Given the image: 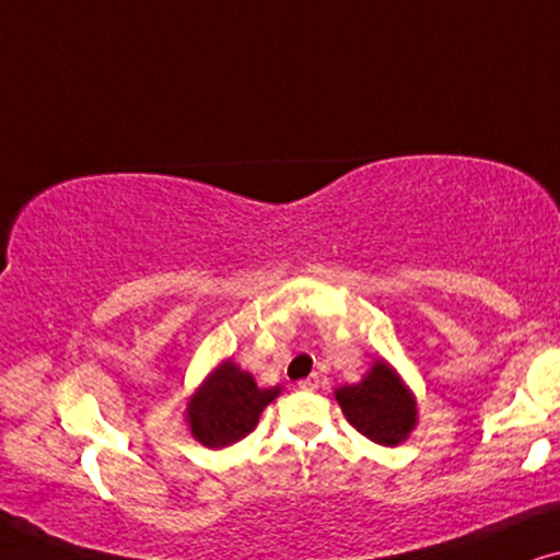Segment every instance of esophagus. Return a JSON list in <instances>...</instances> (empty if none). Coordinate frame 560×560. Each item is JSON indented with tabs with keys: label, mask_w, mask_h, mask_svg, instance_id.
Instances as JSON below:
<instances>
[{
	"label": "esophagus",
	"mask_w": 560,
	"mask_h": 560,
	"mask_svg": "<svg viewBox=\"0 0 560 560\" xmlns=\"http://www.w3.org/2000/svg\"><path fill=\"white\" fill-rule=\"evenodd\" d=\"M299 388H302V390H317L319 388V375L312 373L310 377H304V381H299Z\"/></svg>",
	"instance_id": "1"
}]
</instances>
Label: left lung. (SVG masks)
Instances as JSON below:
<instances>
[{"label": "left lung", "instance_id": "left-lung-1", "mask_svg": "<svg viewBox=\"0 0 560 560\" xmlns=\"http://www.w3.org/2000/svg\"><path fill=\"white\" fill-rule=\"evenodd\" d=\"M345 419L381 446H398L416 429V398L385 360H375L355 385L335 390Z\"/></svg>", "mask_w": 560, "mask_h": 560}]
</instances>
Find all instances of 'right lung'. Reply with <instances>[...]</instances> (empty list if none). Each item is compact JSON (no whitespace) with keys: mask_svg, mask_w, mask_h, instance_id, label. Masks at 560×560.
<instances>
[{"mask_svg":"<svg viewBox=\"0 0 560 560\" xmlns=\"http://www.w3.org/2000/svg\"><path fill=\"white\" fill-rule=\"evenodd\" d=\"M279 393V385L258 388L254 375L223 360L187 400L185 421L202 446H231L256 429L258 416Z\"/></svg>","mask_w":560,"mask_h":560,"instance_id":"obj_1","label":"right lung"}]
</instances>
